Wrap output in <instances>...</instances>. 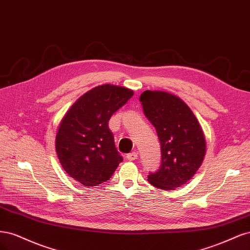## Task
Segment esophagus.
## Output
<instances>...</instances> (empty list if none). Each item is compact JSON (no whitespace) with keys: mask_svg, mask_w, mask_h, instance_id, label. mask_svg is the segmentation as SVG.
<instances>
[{"mask_svg":"<svg viewBox=\"0 0 250 250\" xmlns=\"http://www.w3.org/2000/svg\"><path fill=\"white\" fill-rule=\"evenodd\" d=\"M136 159H138V152L137 151H133V152H131V154H128L126 156V160H128V161H133Z\"/></svg>","mask_w":250,"mask_h":250,"instance_id":"obj_1","label":"esophagus"}]
</instances>
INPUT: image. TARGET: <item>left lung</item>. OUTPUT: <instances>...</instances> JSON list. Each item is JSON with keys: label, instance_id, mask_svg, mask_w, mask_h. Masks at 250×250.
<instances>
[{"label": "left lung", "instance_id": "1", "mask_svg": "<svg viewBox=\"0 0 250 250\" xmlns=\"http://www.w3.org/2000/svg\"><path fill=\"white\" fill-rule=\"evenodd\" d=\"M144 114L156 127L162 161L147 181L159 189L173 190L186 184L203 163L206 139L198 120L180 98L146 90L139 98Z\"/></svg>", "mask_w": 250, "mask_h": 250}]
</instances>
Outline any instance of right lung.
I'll use <instances>...</instances> for the list:
<instances>
[{
	"instance_id": "1",
	"label": "right lung",
	"mask_w": 250,
	"mask_h": 250,
	"mask_svg": "<svg viewBox=\"0 0 250 250\" xmlns=\"http://www.w3.org/2000/svg\"><path fill=\"white\" fill-rule=\"evenodd\" d=\"M127 88L95 87L68 110L56 136V151L62 168L86 187L99 186L113 175L123 161L108 123L133 96Z\"/></svg>"
}]
</instances>
